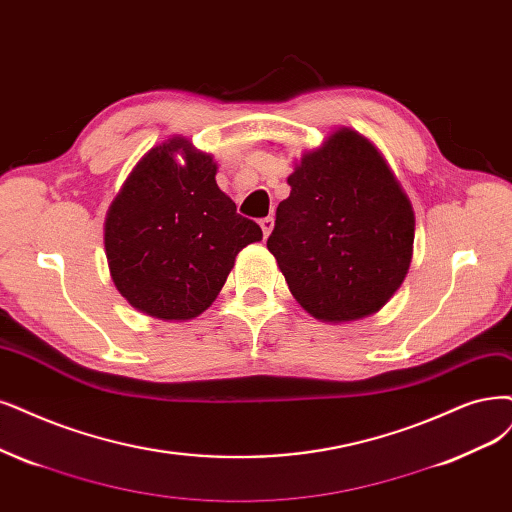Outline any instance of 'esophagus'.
Wrapping results in <instances>:
<instances>
[{
  "label": "esophagus",
  "mask_w": 512,
  "mask_h": 512,
  "mask_svg": "<svg viewBox=\"0 0 512 512\" xmlns=\"http://www.w3.org/2000/svg\"><path fill=\"white\" fill-rule=\"evenodd\" d=\"M259 225H261V230H263V236H270L272 234V230H274V219L272 217H266V219H261L259 221Z\"/></svg>",
  "instance_id": "esophagus-1"
}]
</instances>
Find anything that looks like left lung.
<instances>
[{
  "mask_svg": "<svg viewBox=\"0 0 512 512\" xmlns=\"http://www.w3.org/2000/svg\"><path fill=\"white\" fill-rule=\"evenodd\" d=\"M287 181L268 249L299 306L325 323L384 308L407 276L415 217L380 151L339 128Z\"/></svg>",
  "mask_w": 512,
  "mask_h": 512,
  "instance_id": "left-lung-1",
  "label": "left lung"
}]
</instances>
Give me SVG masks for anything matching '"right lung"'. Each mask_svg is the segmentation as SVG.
<instances>
[{
  "mask_svg": "<svg viewBox=\"0 0 512 512\" xmlns=\"http://www.w3.org/2000/svg\"><path fill=\"white\" fill-rule=\"evenodd\" d=\"M215 175L211 156L175 137L147 151L111 202L105 253L132 308L160 320L196 318L219 295L236 255L261 240V227L236 213Z\"/></svg>",
  "mask_w": 512,
  "mask_h": 512,
  "instance_id": "right-lung-1",
  "label": "right lung"
}]
</instances>
